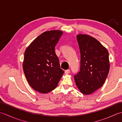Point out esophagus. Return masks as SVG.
Masks as SVG:
<instances>
[{
  "label": "esophagus",
  "mask_w": 122,
  "mask_h": 122,
  "mask_svg": "<svg viewBox=\"0 0 122 122\" xmlns=\"http://www.w3.org/2000/svg\"><path fill=\"white\" fill-rule=\"evenodd\" d=\"M70 70H69V69L66 70L65 71V73L66 74H68V73H70Z\"/></svg>",
  "instance_id": "1"
}]
</instances>
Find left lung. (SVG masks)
I'll return each mask as SVG.
<instances>
[{
    "label": "left lung",
    "mask_w": 122,
    "mask_h": 122,
    "mask_svg": "<svg viewBox=\"0 0 122 122\" xmlns=\"http://www.w3.org/2000/svg\"><path fill=\"white\" fill-rule=\"evenodd\" d=\"M76 38L81 61L80 70L74 77L81 92L89 95L104 83L110 70L109 56L107 49L94 38L81 34Z\"/></svg>",
    "instance_id": "1"
}]
</instances>
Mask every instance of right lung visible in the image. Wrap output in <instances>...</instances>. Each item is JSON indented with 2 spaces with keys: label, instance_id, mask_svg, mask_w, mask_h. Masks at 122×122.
<instances>
[{
  "label": "right lung",
  "instance_id": "right-lung-1",
  "mask_svg": "<svg viewBox=\"0 0 122 122\" xmlns=\"http://www.w3.org/2000/svg\"><path fill=\"white\" fill-rule=\"evenodd\" d=\"M62 34L60 30L44 32L25 51L23 70L28 83L36 91L48 93L53 90L64 73L55 53Z\"/></svg>",
  "mask_w": 122,
  "mask_h": 122
}]
</instances>
